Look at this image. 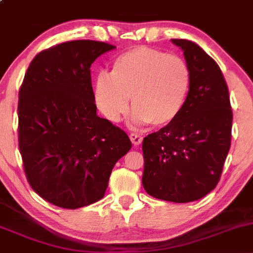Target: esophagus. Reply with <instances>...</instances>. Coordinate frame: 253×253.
Listing matches in <instances>:
<instances>
[{"label": "esophagus", "mask_w": 253, "mask_h": 253, "mask_svg": "<svg viewBox=\"0 0 253 253\" xmlns=\"http://www.w3.org/2000/svg\"><path fill=\"white\" fill-rule=\"evenodd\" d=\"M129 139H131V142L133 143L135 147H137V145H139L140 143H142L143 138L137 133H131V134H129Z\"/></svg>", "instance_id": "1"}]
</instances>
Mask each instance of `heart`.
Returning <instances> with one entry per match:
<instances>
[{"instance_id": "1", "label": "heart", "mask_w": 253, "mask_h": 253, "mask_svg": "<svg viewBox=\"0 0 253 253\" xmlns=\"http://www.w3.org/2000/svg\"><path fill=\"white\" fill-rule=\"evenodd\" d=\"M191 71L184 59L147 46L120 54L111 75L98 74L93 84L95 105L106 120L118 122L128 111L137 124L162 127L179 116L187 102Z\"/></svg>"}]
</instances>
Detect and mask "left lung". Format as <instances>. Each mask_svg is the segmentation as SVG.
<instances>
[{"mask_svg":"<svg viewBox=\"0 0 253 253\" xmlns=\"http://www.w3.org/2000/svg\"><path fill=\"white\" fill-rule=\"evenodd\" d=\"M172 42L184 52L191 84L182 113L143 139V187L172 203L199 200L216 188L232 140L233 111L218 64L188 40Z\"/></svg>","mask_w":253,"mask_h":253,"instance_id":"1","label":"left lung"}]
</instances>
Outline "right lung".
<instances>
[{
  "instance_id": "right-lung-1",
  "label": "right lung",
  "mask_w": 253,
  "mask_h": 253,
  "mask_svg": "<svg viewBox=\"0 0 253 253\" xmlns=\"http://www.w3.org/2000/svg\"><path fill=\"white\" fill-rule=\"evenodd\" d=\"M115 46L76 40L41 50L24 76L18 140L26 179L62 209L104 196L114 166L132 147L124 129L97 115L92 63Z\"/></svg>"
}]
</instances>
